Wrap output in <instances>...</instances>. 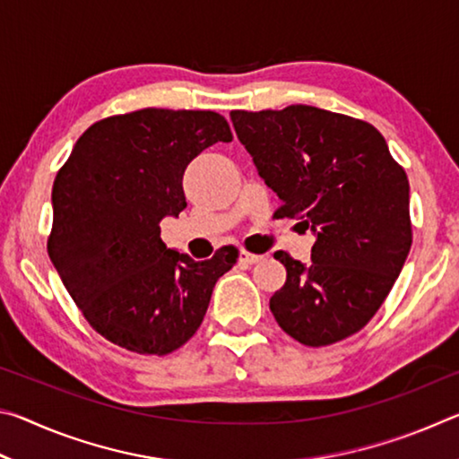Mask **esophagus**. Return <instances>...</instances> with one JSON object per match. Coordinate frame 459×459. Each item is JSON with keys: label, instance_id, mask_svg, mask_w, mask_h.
<instances>
[{"label": "esophagus", "instance_id": "obj_1", "mask_svg": "<svg viewBox=\"0 0 459 459\" xmlns=\"http://www.w3.org/2000/svg\"><path fill=\"white\" fill-rule=\"evenodd\" d=\"M243 263H247V265H255V263L263 261V255L259 253H251V251H240V257H238Z\"/></svg>", "mask_w": 459, "mask_h": 459}]
</instances>
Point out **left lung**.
Segmentation results:
<instances>
[{
	"mask_svg": "<svg viewBox=\"0 0 459 459\" xmlns=\"http://www.w3.org/2000/svg\"><path fill=\"white\" fill-rule=\"evenodd\" d=\"M230 119L281 200L275 216L317 237L309 265L275 253L287 269L269 299L277 324L306 346L352 336L383 306L413 243L405 169L377 127L348 115L290 105Z\"/></svg>",
	"mask_w": 459,
	"mask_h": 459,
	"instance_id": "obj_1",
	"label": "left lung"
}]
</instances>
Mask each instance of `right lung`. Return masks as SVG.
Wrapping results in <instances>:
<instances>
[{"mask_svg": "<svg viewBox=\"0 0 459 459\" xmlns=\"http://www.w3.org/2000/svg\"><path fill=\"white\" fill-rule=\"evenodd\" d=\"M214 111L139 108L105 117L74 143L52 186L48 255L74 304L113 344L169 354L200 328L237 251L194 261L160 238V221L186 208V166L230 142Z\"/></svg>", "mask_w": 459, "mask_h": 459, "instance_id": "add662e5", "label": "right lung"}]
</instances>
